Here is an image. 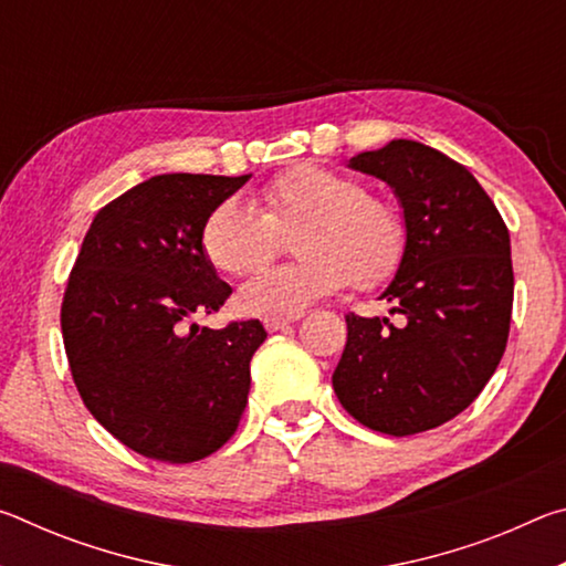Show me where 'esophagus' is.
Listing matches in <instances>:
<instances>
[{
    "label": "esophagus",
    "instance_id": "1",
    "mask_svg": "<svg viewBox=\"0 0 566 566\" xmlns=\"http://www.w3.org/2000/svg\"><path fill=\"white\" fill-rule=\"evenodd\" d=\"M292 322H296V317H284V319H264V329L266 332H280L284 327H290Z\"/></svg>",
    "mask_w": 566,
    "mask_h": 566
}]
</instances>
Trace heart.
<instances>
[{
  "label": "heart",
  "mask_w": 566,
  "mask_h": 566,
  "mask_svg": "<svg viewBox=\"0 0 566 566\" xmlns=\"http://www.w3.org/2000/svg\"><path fill=\"white\" fill-rule=\"evenodd\" d=\"M294 227L302 260L266 270L239 290L237 310L247 317H296L349 282L375 290L405 260L399 209L354 177L312 161L274 177L262 189V209L239 197L219 202L205 219L202 249L219 272L244 276L270 264L280 232Z\"/></svg>",
  "instance_id": "obj_1"
}]
</instances>
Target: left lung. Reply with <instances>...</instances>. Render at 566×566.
<instances>
[{
    "instance_id": "left-lung-1",
    "label": "left lung",
    "mask_w": 566,
    "mask_h": 566,
    "mask_svg": "<svg viewBox=\"0 0 566 566\" xmlns=\"http://www.w3.org/2000/svg\"><path fill=\"white\" fill-rule=\"evenodd\" d=\"M349 167L395 189L407 249L381 294L399 322L347 314L332 385L359 424L419 434L464 411L500 367L514 300L510 229L472 171L419 142L391 139Z\"/></svg>"
}]
</instances>
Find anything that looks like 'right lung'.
I'll list each match as a JSON object with an SVG mask.
<instances>
[{"label": "right lung", "instance_id": "obj_1", "mask_svg": "<svg viewBox=\"0 0 566 566\" xmlns=\"http://www.w3.org/2000/svg\"><path fill=\"white\" fill-rule=\"evenodd\" d=\"M247 179L159 175L132 187L94 217L66 282L62 337L84 407L157 462L217 452L247 407L249 361L266 339L260 319L189 324L232 294L202 227Z\"/></svg>", "mask_w": 566, "mask_h": 566}]
</instances>
